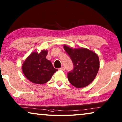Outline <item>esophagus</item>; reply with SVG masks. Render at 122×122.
<instances>
[{"label":"esophagus","instance_id":"1","mask_svg":"<svg viewBox=\"0 0 122 122\" xmlns=\"http://www.w3.org/2000/svg\"><path fill=\"white\" fill-rule=\"evenodd\" d=\"M59 70H60V71H65V70H66V69H65V68H64V67H63V66H62V67H61V68H59Z\"/></svg>","mask_w":122,"mask_h":122}]
</instances>
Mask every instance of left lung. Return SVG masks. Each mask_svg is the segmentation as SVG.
Wrapping results in <instances>:
<instances>
[{"label": "left lung", "mask_w": 122, "mask_h": 122, "mask_svg": "<svg viewBox=\"0 0 122 122\" xmlns=\"http://www.w3.org/2000/svg\"><path fill=\"white\" fill-rule=\"evenodd\" d=\"M64 48L73 63V69L68 73V79L73 86L83 88L93 81L99 68V61L96 53L86 48Z\"/></svg>", "instance_id": "left-lung-1"}]
</instances>
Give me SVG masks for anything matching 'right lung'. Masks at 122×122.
<instances>
[{
  "label": "right lung",
  "instance_id": "1",
  "mask_svg": "<svg viewBox=\"0 0 122 122\" xmlns=\"http://www.w3.org/2000/svg\"><path fill=\"white\" fill-rule=\"evenodd\" d=\"M47 51L43 50L39 54L33 52L26 58L22 66L23 72L27 79L35 84L48 82L58 71L51 61L46 59Z\"/></svg>",
  "mask_w": 122,
  "mask_h": 122
}]
</instances>
